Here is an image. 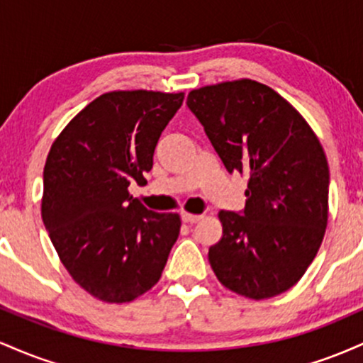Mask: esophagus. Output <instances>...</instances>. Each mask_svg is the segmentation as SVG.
Segmentation results:
<instances>
[{
    "mask_svg": "<svg viewBox=\"0 0 363 363\" xmlns=\"http://www.w3.org/2000/svg\"><path fill=\"white\" fill-rule=\"evenodd\" d=\"M181 218H182V222H186V223H196L203 218V215H193V213H187V211H182Z\"/></svg>",
    "mask_w": 363,
    "mask_h": 363,
    "instance_id": "esophagus-1",
    "label": "esophagus"
}]
</instances>
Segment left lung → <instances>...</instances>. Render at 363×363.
<instances>
[{
  "label": "left lung",
  "instance_id": "obj_1",
  "mask_svg": "<svg viewBox=\"0 0 363 363\" xmlns=\"http://www.w3.org/2000/svg\"><path fill=\"white\" fill-rule=\"evenodd\" d=\"M187 107L228 172L247 176L242 215L222 210L208 251L228 290L262 301L295 285L328 225L329 167L301 112L268 85L242 78L191 90Z\"/></svg>",
  "mask_w": 363,
  "mask_h": 363
}]
</instances>
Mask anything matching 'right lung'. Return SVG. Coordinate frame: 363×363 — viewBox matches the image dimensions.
<instances>
[{"label":"right lung","mask_w":363,"mask_h":363,"mask_svg":"<svg viewBox=\"0 0 363 363\" xmlns=\"http://www.w3.org/2000/svg\"><path fill=\"white\" fill-rule=\"evenodd\" d=\"M184 94L107 91L66 124L44 167L43 222L69 277L91 297L131 302L160 280L181 230L129 194L145 184Z\"/></svg>","instance_id":"add662e5"}]
</instances>
